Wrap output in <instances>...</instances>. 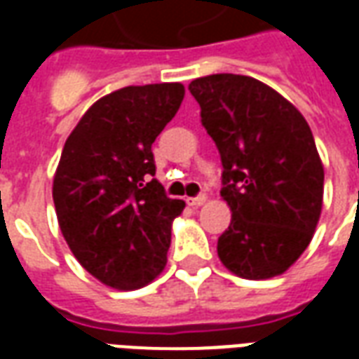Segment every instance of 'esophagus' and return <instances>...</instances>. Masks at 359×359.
Returning <instances> with one entry per match:
<instances>
[{
	"label": "esophagus",
	"mask_w": 359,
	"mask_h": 359,
	"mask_svg": "<svg viewBox=\"0 0 359 359\" xmlns=\"http://www.w3.org/2000/svg\"><path fill=\"white\" fill-rule=\"evenodd\" d=\"M205 202H208V196L205 194L196 196V198H188V205H192V208H200Z\"/></svg>",
	"instance_id": "esophagus-1"
}]
</instances>
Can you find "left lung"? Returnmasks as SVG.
<instances>
[{
  "instance_id": "8db88e82",
  "label": "left lung",
  "mask_w": 359,
  "mask_h": 359,
  "mask_svg": "<svg viewBox=\"0 0 359 359\" xmlns=\"http://www.w3.org/2000/svg\"><path fill=\"white\" fill-rule=\"evenodd\" d=\"M188 90L219 149L221 196L233 211L219 259L236 277H277L308 248L323 208V163L309 125L252 76L210 74Z\"/></svg>"
}]
</instances>
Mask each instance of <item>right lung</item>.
<instances>
[{
  "mask_svg": "<svg viewBox=\"0 0 359 359\" xmlns=\"http://www.w3.org/2000/svg\"><path fill=\"white\" fill-rule=\"evenodd\" d=\"M184 97L180 82L103 95L69 134L53 177L59 229L103 285L136 290L165 269L172 219L184 210L157 182L151 144Z\"/></svg>",
  "mask_w": 359,
  "mask_h": 359,
  "instance_id": "1",
  "label": "right lung"
}]
</instances>
